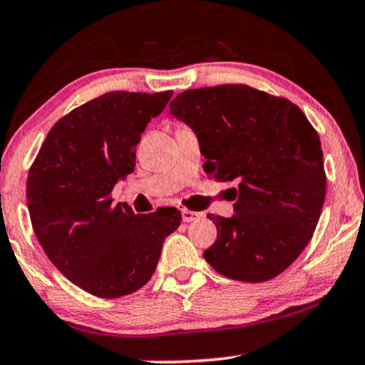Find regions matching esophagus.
I'll return each instance as SVG.
<instances>
[{"label": "esophagus", "instance_id": "esophagus-1", "mask_svg": "<svg viewBox=\"0 0 365 365\" xmlns=\"http://www.w3.org/2000/svg\"><path fill=\"white\" fill-rule=\"evenodd\" d=\"M200 217H202L200 212L188 210V209H183V210H182V219H183V222H193V220L200 219Z\"/></svg>", "mask_w": 365, "mask_h": 365}]
</instances>
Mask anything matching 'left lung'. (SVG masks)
I'll return each mask as SVG.
<instances>
[{"label":"left lung","instance_id":"left-lung-1","mask_svg":"<svg viewBox=\"0 0 365 365\" xmlns=\"http://www.w3.org/2000/svg\"><path fill=\"white\" fill-rule=\"evenodd\" d=\"M170 113L197 133L209 178L237 182L236 214L209 215L217 239L205 261L246 283L283 273L310 242L325 200L315 128L292 101L244 84L185 91Z\"/></svg>","mask_w":365,"mask_h":365}]
</instances>
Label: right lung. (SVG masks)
Listing matches in <instances>:
<instances>
[{"instance_id":"1","label":"right lung","mask_w":365,"mask_h":365,"mask_svg":"<svg viewBox=\"0 0 365 365\" xmlns=\"http://www.w3.org/2000/svg\"><path fill=\"white\" fill-rule=\"evenodd\" d=\"M173 91H114L72 109L50 129L29 172L30 219L45 255L84 292L119 298L148 283L175 207L135 214L110 192L135 170L136 145Z\"/></svg>"}]
</instances>
